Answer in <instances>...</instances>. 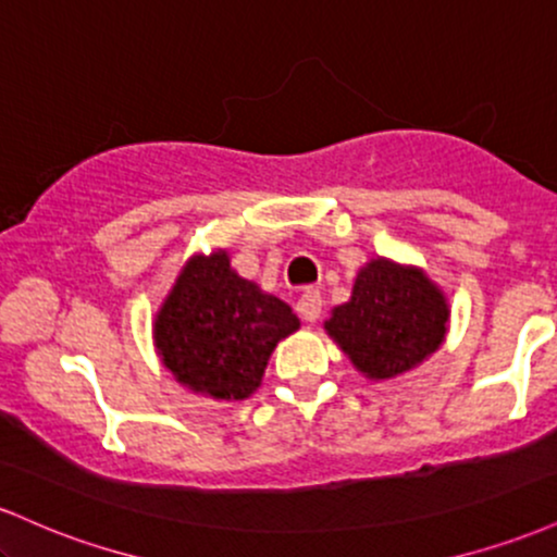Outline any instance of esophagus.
Wrapping results in <instances>:
<instances>
[{
  "label": "esophagus",
  "mask_w": 557,
  "mask_h": 557,
  "mask_svg": "<svg viewBox=\"0 0 557 557\" xmlns=\"http://www.w3.org/2000/svg\"><path fill=\"white\" fill-rule=\"evenodd\" d=\"M298 314L306 319V322H317L319 314H322V293L317 287H306L298 298Z\"/></svg>",
  "instance_id": "esophagus-1"
}]
</instances>
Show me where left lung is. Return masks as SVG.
Returning <instances> with one entry per match:
<instances>
[{"label": "left lung", "instance_id": "obj_1", "mask_svg": "<svg viewBox=\"0 0 557 557\" xmlns=\"http://www.w3.org/2000/svg\"><path fill=\"white\" fill-rule=\"evenodd\" d=\"M447 304L426 274L374 259L359 272L354 296L324 327L354 367L372 380L408 372L443 343Z\"/></svg>", "mask_w": 557, "mask_h": 557}]
</instances>
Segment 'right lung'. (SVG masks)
Segmentation results:
<instances>
[{"label":"right lung","mask_w":557,"mask_h":557,"mask_svg":"<svg viewBox=\"0 0 557 557\" xmlns=\"http://www.w3.org/2000/svg\"><path fill=\"white\" fill-rule=\"evenodd\" d=\"M298 317L230 270L225 251L194 257L157 314L154 337L177 382L220 400H243L259 387L277 341Z\"/></svg>","instance_id":"obj_1"}]
</instances>
